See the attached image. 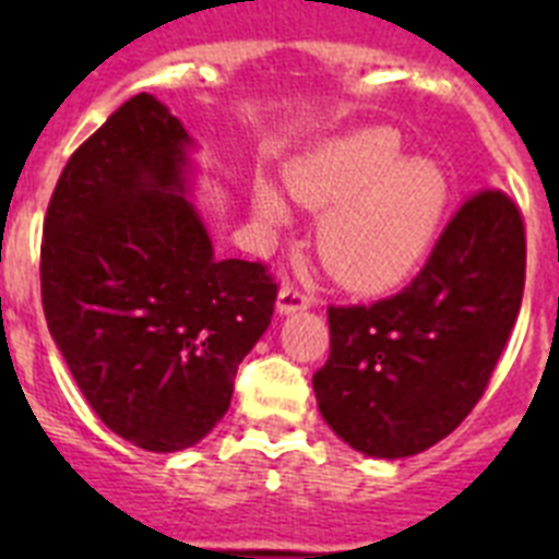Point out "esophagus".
<instances>
[{
	"instance_id": "obj_1",
	"label": "esophagus",
	"mask_w": 559,
	"mask_h": 559,
	"mask_svg": "<svg viewBox=\"0 0 559 559\" xmlns=\"http://www.w3.org/2000/svg\"><path fill=\"white\" fill-rule=\"evenodd\" d=\"M313 305V296L308 290L296 288V285L285 283L280 288V296H276V310L280 313H296V310H308Z\"/></svg>"
}]
</instances>
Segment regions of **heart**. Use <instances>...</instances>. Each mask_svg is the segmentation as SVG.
Masks as SVG:
<instances>
[{"label": "heart", "mask_w": 559, "mask_h": 559, "mask_svg": "<svg viewBox=\"0 0 559 559\" xmlns=\"http://www.w3.org/2000/svg\"><path fill=\"white\" fill-rule=\"evenodd\" d=\"M403 136L389 126L360 128L328 142L285 170L299 204L328 210L319 221L324 269L353 290H383L412 274L445 218L451 185L426 156H403ZM257 218L288 221L271 185L254 187Z\"/></svg>", "instance_id": "obj_1"}]
</instances>
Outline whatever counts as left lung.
<instances>
[{"mask_svg": "<svg viewBox=\"0 0 559 559\" xmlns=\"http://www.w3.org/2000/svg\"><path fill=\"white\" fill-rule=\"evenodd\" d=\"M526 231L515 201H464L400 294L330 305V358L313 374L319 412L349 448L403 459L437 445L473 412L515 328Z\"/></svg>", "mask_w": 559, "mask_h": 559, "instance_id": "obj_1", "label": "left lung"}]
</instances>
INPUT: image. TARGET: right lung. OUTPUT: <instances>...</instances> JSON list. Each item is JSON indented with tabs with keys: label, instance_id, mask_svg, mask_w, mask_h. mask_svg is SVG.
<instances>
[{
	"label": "right lung",
	"instance_id": "right-lung-1",
	"mask_svg": "<svg viewBox=\"0 0 559 559\" xmlns=\"http://www.w3.org/2000/svg\"><path fill=\"white\" fill-rule=\"evenodd\" d=\"M190 145L142 92L69 156L44 215L49 333L97 417L153 453L218 426L276 302L263 263L212 254L187 201Z\"/></svg>",
	"mask_w": 559,
	"mask_h": 559
}]
</instances>
